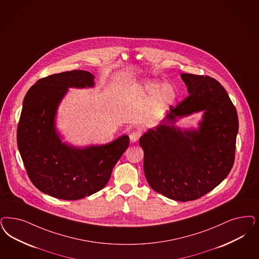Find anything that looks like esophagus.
I'll use <instances>...</instances> for the list:
<instances>
[{"label":"esophagus","mask_w":259,"mask_h":259,"mask_svg":"<svg viewBox=\"0 0 259 259\" xmlns=\"http://www.w3.org/2000/svg\"><path fill=\"white\" fill-rule=\"evenodd\" d=\"M141 135H142L141 134V132H138V131L131 133L130 136H129V138H130V142H131V143H136V142L140 139Z\"/></svg>","instance_id":"esophagus-1"}]
</instances>
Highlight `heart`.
Returning <instances> with one entry per match:
<instances>
[{
	"label": "heart",
	"instance_id": "1",
	"mask_svg": "<svg viewBox=\"0 0 259 259\" xmlns=\"http://www.w3.org/2000/svg\"><path fill=\"white\" fill-rule=\"evenodd\" d=\"M143 90L148 98H153V105L160 109L171 105L177 97L176 90L169 83L161 85L157 81H146Z\"/></svg>",
	"mask_w": 259,
	"mask_h": 259
}]
</instances>
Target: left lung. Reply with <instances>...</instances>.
<instances>
[{
  "mask_svg": "<svg viewBox=\"0 0 259 259\" xmlns=\"http://www.w3.org/2000/svg\"><path fill=\"white\" fill-rule=\"evenodd\" d=\"M188 98L161 123L140 138L149 186L175 201H193L223 182L234 162L238 116L222 85L212 77L182 73ZM203 113L197 128L178 127V119Z\"/></svg>",
  "mask_w": 259,
  "mask_h": 259,
  "instance_id": "left-lung-1",
  "label": "left lung"
}]
</instances>
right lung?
I'll use <instances>...</instances> for the list:
<instances>
[{
	"label": "right lung",
	"mask_w": 259,
	"mask_h": 259,
	"mask_svg": "<svg viewBox=\"0 0 259 259\" xmlns=\"http://www.w3.org/2000/svg\"><path fill=\"white\" fill-rule=\"evenodd\" d=\"M86 71H65L36 82L23 101L17 144L27 175L43 193L62 200L90 196L107 185L115 164L129 145L122 135L102 145L73 146L56 128L57 110L69 88L95 87Z\"/></svg>",
	"instance_id": "1"
}]
</instances>
